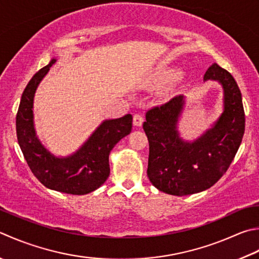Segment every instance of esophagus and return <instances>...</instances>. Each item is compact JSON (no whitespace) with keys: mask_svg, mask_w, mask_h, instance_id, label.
<instances>
[{"mask_svg":"<svg viewBox=\"0 0 259 259\" xmlns=\"http://www.w3.org/2000/svg\"><path fill=\"white\" fill-rule=\"evenodd\" d=\"M144 122V118L141 114H135L134 115V125L136 126H141Z\"/></svg>","mask_w":259,"mask_h":259,"instance_id":"1","label":"esophagus"}]
</instances>
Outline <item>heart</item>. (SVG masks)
I'll return each instance as SVG.
<instances>
[{"mask_svg":"<svg viewBox=\"0 0 259 259\" xmlns=\"http://www.w3.org/2000/svg\"><path fill=\"white\" fill-rule=\"evenodd\" d=\"M180 76V72L174 68H167L161 70L158 74L154 76V78L151 79V84L153 85H163L171 82V80L176 79Z\"/></svg>","mask_w":259,"mask_h":259,"instance_id":"obj_1","label":"heart"}]
</instances>
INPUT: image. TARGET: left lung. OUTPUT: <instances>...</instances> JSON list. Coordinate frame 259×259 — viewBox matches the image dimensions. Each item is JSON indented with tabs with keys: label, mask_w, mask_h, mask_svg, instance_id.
Returning a JSON list of instances; mask_svg holds the SVG:
<instances>
[{
	"label": "left lung",
	"mask_w": 259,
	"mask_h": 259,
	"mask_svg": "<svg viewBox=\"0 0 259 259\" xmlns=\"http://www.w3.org/2000/svg\"><path fill=\"white\" fill-rule=\"evenodd\" d=\"M203 79L221 85L224 111L196 139L185 140L179 131L184 95L146 113L143 128L149 141L147 175L157 190L167 194H194L214 185L234 160L245 133L241 93L232 75L213 64Z\"/></svg>",
	"instance_id": "obj_1"
}]
</instances>
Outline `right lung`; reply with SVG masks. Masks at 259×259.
I'll use <instances>...</instances> for the list:
<instances>
[{
	"label": "right lung",
	"mask_w": 259,
	"mask_h": 259,
	"mask_svg": "<svg viewBox=\"0 0 259 259\" xmlns=\"http://www.w3.org/2000/svg\"><path fill=\"white\" fill-rule=\"evenodd\" d=\"M56 58L33 75L24 89L17 113V137L24 159L33 175L47 189L62 193L84 195L104 184L110 175L109 155L113 147L131 133L133 115L102 121L89 139L68 156L50 153L35 133L33 99Z\"/></svg>",
	"instance_id": "add662e5"
}]
</instances>
